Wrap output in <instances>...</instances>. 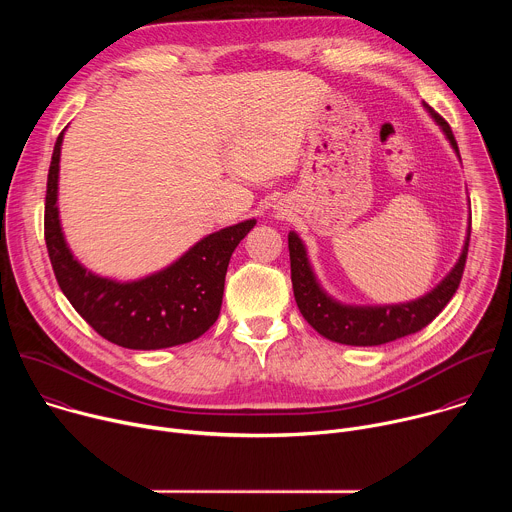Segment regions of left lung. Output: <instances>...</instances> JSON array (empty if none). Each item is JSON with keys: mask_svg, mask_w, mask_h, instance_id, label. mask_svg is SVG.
<instances>
[{"mask_svg": "<svg viewBox=\"0 0 512 512\" xmlns=\"http://www.w3.org/2000/svg\"><path fill=\"white\" fill-rule=\"evenodd\" d=\"M425 109L429 111L433 121L442 127L454 152L460 156L458 143L454 139V133L448 121L437 115L431 107L425 105ZM468 243H470V225H468L466 243L458 263L440 283H437L431 291H427L425 296L413 302L393 304V306H348V304L336 302L322 289L310 265L306 245L302 243L298 233L289 231L287 247H289L291 283H294L296 304L302 316L306 318V322L318 334H322L332 342H340L348 346H379V344L415 334L440 314L456 294L464 273V265H466Z\"/></svg>", "mask_w": 512, "mask_h": 512, "instance_id": "obj_1", "label": "left lung"}]
</instances>
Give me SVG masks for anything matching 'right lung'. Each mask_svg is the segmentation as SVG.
<instances>
[{
	"mask_svg": "<svg viewBox=\"0 0 512 512\" xmlns=\"http://www.w3.org/2000/svg\"><path fill=\"white\" fill-rule=\"evenodd\" d=\"M58 135L46 184L44 239L62 294L109 342L131 350H158L202 336L221 314L225 275L233 251L255 218L200 239L172 265L135 281L89 271L66 245L58 216Z\"/></svg>",
	"mask_w": 512,
	"mask_h": 512,
	"instance_id": "obj_1",
	"label": "right lung"
}]
</instances>
